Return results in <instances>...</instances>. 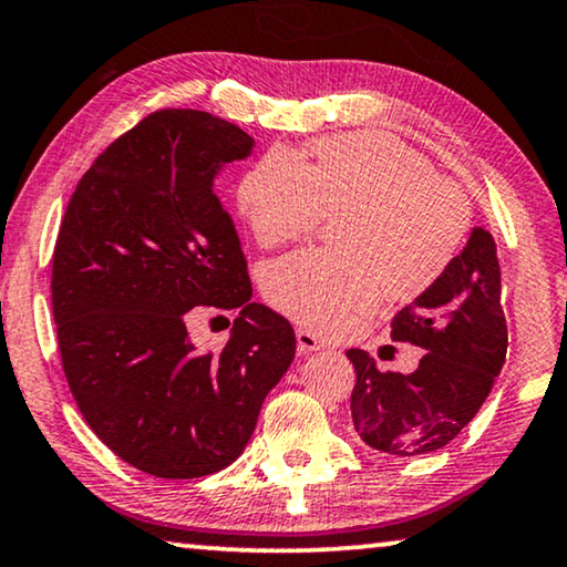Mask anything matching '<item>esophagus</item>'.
<instances>
[{"label": "esophagus", "mask_w": 567, "mask_h": 567, "mask_svg": "<svg viewBox=\"0 0 567 567\" xmlns=\"http://www.w3.org/2000/svg\"><path fill=\"white\" fill-rule=\"evenodd\" d=\"M296 344H299L301 354H311V352L324 350V347H327L324 339L309 332V329H296Z\"/></svg>", "instance_id": "34e87169"}]
</instances>
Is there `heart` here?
I'll use <instances>...</instances> for the list:
<instances>
[{
    "mask_svg": "<svg viewBox=\"0 0 567 567\" xmlns=\"http://www.w3.org/2000/svg\"><path fill=\"white\" fill-rule=\"evenodd\" d=\"M240 210L264 248L303 238L342 215L339 248L274 260L264 293L313 332H339L378 307L382 293L415 299L441 281L464 246L472 207L413 146L385 132H352L311 144V164L271 146L238 189Z\"/></svg>",
    "mask_w": 567,
    "mask_h": 567,
    "instance_id": "b5f03b06",
    "label": "heart"
}]
</instances>
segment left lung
<instances>
[{
  "label": "left lung",
  "instance_id": "8db88e82",
  "mask_svg": "<svg viewBox=\"0 0 567 567\" xmlns=\"http://www.w3.org/2000/svg\"><path fill=\"white\" fill-rule=\"evenodd\" d=\"M395 342L425 350L415 372H382L350 350L357 382L352 423L370 449L390 456L439 451L466 429L507 357V319L496 243L474 228L466 248L433 286L390 321Z\"/></svg>",
  "mask_w": 567,
  "mask_h": 567
}]
</instances>
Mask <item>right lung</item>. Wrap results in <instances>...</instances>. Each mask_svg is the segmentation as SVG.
<instances>
[{
    "mask_svg": "<svg viewBox=\"0 0 567 567\" xmlns=\"http://www.w3.org/2000/svg\"><path fill=\"white\" fill-rule=\"evenodd\" d=\"M254 138L207 111L162 109L95 156L52 254L63 372L106 446L162 478L243 454L296 352L289 321L250 301L248 264L215 177ZM240 308L223 351H197V310Z\"/></svg>",
    "mask_w": 567,
    "mask_h": 567,
    "instance_id": "1",
    "label": "right lung"
}]
</instances>
